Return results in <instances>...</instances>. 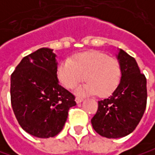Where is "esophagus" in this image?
I'll list each match as a JSON object with an SVG mask.
<instances>
[{
	"instance_id": "1",
	"label": "esophagus",
	"mask_w": 155,
	"mask_h": 155,
	"mask_svg": "<svg viewBox=\"0 0 155 155\" xmlns=\"http://www.w3.org/2000/svg\"><path fill=\"white\" fill-rule=\"evenodd\" d=\"M83 97H80V96H76V98H75V101H76V103L77 104H80L81 102H83Z\"/></svg>"
}]
</instances>
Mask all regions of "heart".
<instances>
[{"instance_id":"b5f03b06","label":"heart","mask_w":155,"mask_h":155,"mask_svg":"<svg viewBox=\"0 0 155 155\" xmlns=\"http://www.w3.org/2000/svg\"><path fill=\"white\" fill-rule=\"evenodd\" d=\"M56 75L59 83L68 90L74 89L84 80L86 84L77 93L107 97L119 86L122 70L116 59L101 51H87L74 54L70 61H61Z\"/></svg>"}]
</instances>
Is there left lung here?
<instances>
[{"label":"left lung","instance_id":"8db88e82","mask_svg":"<svg viewBox=\"0 0 155 155\" xmlns=\"http://www.w3.org/2000/svg\"><path fill=\"white\" fill-rule=\"evenodd\" d=\"M118 60L120 84L108 99L98 102V110L91 120L95 132L106 138H121L134 132L147 103L146 78L135 59L120 50Z\"/></svg>","mask_w":155,"mask_h":155}]
</instances>
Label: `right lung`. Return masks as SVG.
<instances>
[{
  "mask_svg": "<svg viewBox=\"0 0 155 155\" xmlns=\"http://www.w3.org/2000/svg\"><path fill=\"white\" fill-rule=\"evenodd\" d=\"M51 49L41 48L22 58L11 75V103L21 127L28 134L49 138L63 128L75 96L61 87Z\"/></svg>",
  "mask_w": 155,
  "mask_h": 155,
  "instance_id": "obj_1",
  "label": "right lung"
}]
</instances>
